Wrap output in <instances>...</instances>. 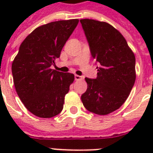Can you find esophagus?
I'll use <instances>...</instances> for the list:
<instances>
[{
  "mask_svg": "<svg viewBox=\"0 0 153 153\" xmlns=\"http://www.w3.org/2000/svg\"><path fill=\"white\" fill-rule=\"evenodd\" d=\"M74 79L75 80H82V79H83V78L80 75H78V74H75L74 75Z\"/></svg>",
  "mask_w": 153,
  "mask_h": 153,
  "instance_id": "1",
  "label": "esophagus"
}]
</instances>
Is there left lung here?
I'll use <instances>...</instances> for the list:
<instances>
[{"mask_svg": "<svg viewBox=\"0 0 153 153\" xmlns=\"http://www.w3.org/2000/svg\"><path fill=\"white\" fill-rule=\"evenodd\" d=\"M93 59L99 63L98 76L86 78L87 90L82 94L87 110L106 115L119 109L128 98L136 80V59L126 39L112 25L91 19L80 20Z\"/></svg>", "mask_w": 153, "mask_h": 153, "instance_id": "8db88e82", "label": "left lung"}]
</instances>
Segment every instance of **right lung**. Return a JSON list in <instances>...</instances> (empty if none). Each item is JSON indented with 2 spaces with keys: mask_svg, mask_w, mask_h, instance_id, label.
Listing matches in <instances>:
<instances>
[{
  "mask_svg": "<svg viewBox=\"0 0 153 153\" xmlns=\"http://www.w3.org/2000/svg\"><path fill=\"white\" fill-rule=\"evenodd\" d=\"M79 24L78 19L42 25L20 44L12 64L13 82L19 98L32 114L50 118L63 108L65 95L74 75L51 69Z\"/></svg>",
  "mask_w": 153,
  "mask_h": 153,
  "instance_id": "obj_1",
  "label": "right lung"
}]
</instances>
